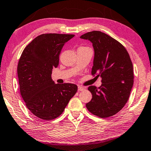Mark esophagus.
I'll return each instance as SVG.
<instances>
[{
  "instance_id": "obj_1",
  "label": "esophagus",
  "mask_w": 151,
  "mask_h": 151,
  "mask_svg": "<svg viewBox=\"0 0 151 151\" xmlns=\"http://www.w3.org/2000/svg\"><path fill=\"white\" fill-rule=\"evenodd\" d=\"M85 89V88L84 87H82V86H78V90L79 91H84Z\"/></svg>"
}]
</instances>
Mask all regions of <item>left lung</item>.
Here are the masks:
<instances>
[{"mask_svg": "<svg viewBox=\"0 0 151 151\" xmlns=\"http://www.w3.org/2000/svg\"><path fill=\"white\" fill-rule=\"evenodd\" d=\"M80 37L93 44L95 56L91 74L102 78L99 87H88L92 99L86 107L100 118L114 116L127 103L133 86V65L128 52L119 42L99 31L86 33Z\"/></svg>", "mask_w": 151, "mask_h": 151, "instance_id": "left-lung-1", "label": "left lung"}]
</instances>
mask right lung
Instances as JSON below:
<instances>
[{"instance_id":"add662e5","label":"right lung","mask_w":151,"mask_h":151,"mask_svg":"<svg viewBox=\"0 0 151 151\" xmlns=\"http://www.w3.org/2000/svg\"><path fill=\"white\" fill-rule=\"evenodd\" d=\"M73 34L45 33L25 47L17 66L20 93L29 110L40 119L52 120L63 114L77 91L72 83L55 84L52 69L58 67L59 56Z\"/></svg>"}]
</instances>
